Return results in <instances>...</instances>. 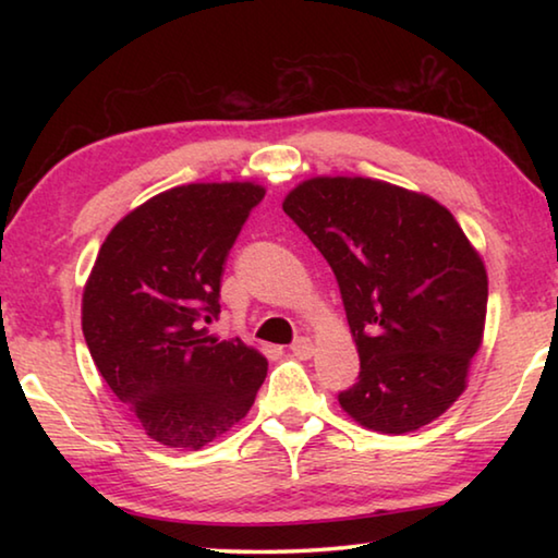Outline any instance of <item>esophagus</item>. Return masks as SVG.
I'll list each match as a JSON object with an SVG mask.
<instances>
[{"label":"esophagus","instance_id":"esophagus-1","mask_svg":"<svg viewBox=\"0 0 558 558\" xmlns=\"http://www.w3.org/2000/svg\"><path fill=\"white\" fill-rule=\"evenodd\" d=\"M290 352H292V356H298V359H310L315 354V344L310 342L307 337H300L290 344Z\"/></svg>","mask_w":558,"mask_h":558}]
</instances>
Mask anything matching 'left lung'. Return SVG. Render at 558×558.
<instances>
[{
    "label": "left lung",
    "mask_w": 558,
    "mask_h": 558,
    "mask_svg": "<svg viewBox=\"0 0 558 558\" xmlns=\"http://www.w3.org/2000/svg\"><path fill=\"white\" fill-rule=\"evenodd\" d=\"M282 211L342 292L362 372L339 405L379 433L428 426L465 391L485 332V263L456 216L369 177L307 179Z\"/></svg>",
    "instance_id": "1"
}]
</instances>
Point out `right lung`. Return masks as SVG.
Listing matches in <instances>:
<instances>
[{
	"label": "right lung",
	"mask_w": 558,
	"mask_h": 558,
	"mask_svg": "<svg viewBox=\"0 0 558 558\" xmlns=\"http://www.w3.org/2000/svg\"><path fill=\"white\" fill-rule=\"evenodd\" d=\"M266 189L184 184L153 196L102 241L83 290L93 362L145 433L199 450L251 411L268 362L209 332L231 245Z\"/></svg>",
	"instance_id": "1"
}]
</instances>
